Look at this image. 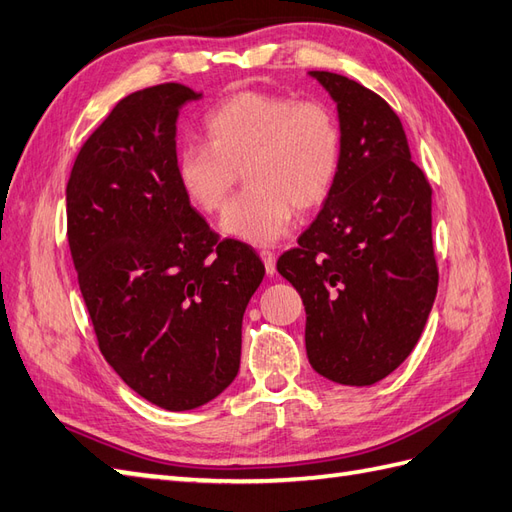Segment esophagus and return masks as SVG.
Masks as SVG:
<instances>
[{
  "label": "esophagus",
  "instance_id": "obj_1",
  "mask_svg": "<svg viewBox=\"0 0 512 512\" xmlns=\"http://www.w3.org/2000/svg\"><path fill=\"white\" fill-rule=\"evenodd\" d=\"M260 258H263L265 269H267V273L271 276V273L276 271V254H273L271 249H260Z\"/></svg>",
  "mask_w": 512,
  "mask_h": 512
}]
</instances>
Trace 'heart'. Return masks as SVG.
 <instances>
[{
	"label": "heart",
	"mask_w": 512,
	"mask_h": 512,
	"mask_svg": "<svg viewBox=\"0 0 512 512\" xmlns=\"http://www.w3.org/2000/svg\"><path fill=\"white\" fill-rule=\"evenodd\" d=\"M208 143H186L176 154L184 197L215 215L245 171L249 189L228 206L221 228L256 245L289 230L297 210H315L339 178L343 128L323 99L241 91L204 119Z\"/></svg>",
	"instance_id": "b5f03b06"
}]
</instances>
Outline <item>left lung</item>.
<instances>
[{
  "instance_id": "left-lung-1",
  "label": "left lung",
  "mask_w": 512,
  "mask_h": 512,
  "mask_svg": "<svg viewBox=\"0 0 512 512\" xmlns=\"http://www.w3.org/2000/svg\"><path fill=\"white\" fill-rule=\"evenodd\" d=\"M310 76L339 108L343 158L326 204L278 271L302 295L313 369L369 386L404 363L432 310V186L378 93L339 73Z\"/></svg>"
}]
</instances>
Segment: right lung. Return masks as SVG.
Listing matches in <instances>:
<instances>
[{"mask_svg":"<svg viewBox=\"0 0 512 512\" xmlns=\"http://www.w3.org/2000/svg\"><path fill=\"white\" fill-rule=\"evenodd\" d=\"M199 97L178 82L123 97L67 182V241L99 352L173 413L232 384L243 313L265 278L254 247L221 241L178 184L176 121Z\"/></svg>","mask_w":512,"mask_h":512,"instance_id":"add662e5","label":"right lung"}]
</instances>
